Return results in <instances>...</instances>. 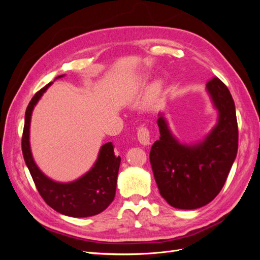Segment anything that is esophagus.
<instances>
[{"label": "esophagus", "instance_id": "1", "mask_svg": "<svg viewBox=\"0 0 260 260\" xmlns=\"http://www.w3.org/2000/svg\"><path fill=\"white\" fill-rule=\"evenodd\" d=\"M137 137L139 142L143 145H147L151 142V136H149V130L147 129V127L145 124H141L138 132H137Z\"/></svg>", "mask_w": 260, "mask_h": 260}]
</instances>
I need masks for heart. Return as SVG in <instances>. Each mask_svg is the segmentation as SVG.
<instances>
[{
  "label": "heart",
  "instance_id": "1",
  "mask_svg": "<svg viewBox=\"0 0 260 260\" xmlns=\"http://www.w3.org/2000/svg\"><path fill=\"white\" fill-rule=\"evenodd\" d=\"M158 90H159V85H158V84H155V85H154V88H153V92H154V93H156V92L158 91Z\"/></svg>",
  "mask_w": 260,
  "mask_h": 260
}]
</instances>
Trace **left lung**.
<instances>
[{
    "label": "left lung",
    "instance_id": "1",
    "mask_svg": "<svg viewBox=\"0 0 260 260\" xmlns=\"http://www.w3.org/2000/svg\"><path fill=\"white\" fill-rule=\"evenodd\" d=\"M206 86L219 111V120L204 142L180 144L164 118L157 120L160 138L151 148L149 161L160 195L175 208L195 209L214 200L237 157L239 130L231 93L217 77Z\"/></svg>",
    "mask_w": 260,
    "mask_h": 260
}]
</instances>
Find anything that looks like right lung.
I'll return each instance as SVG.
<instances>
[{
  "label": "right lung",
  "mask_w": 260,
  "mask_h": 260,
  "mask_svg": "<svg viewBox=\"0 0 260 260\" xmlns=\"http://www.w3.org/2000/svg\"><path fill=\"white\" fill-rule=\"evenodd\" d=\"M60 75L56 78L62 77ZM52 84L50 82L38 91L31 99L26 109L25 125H23L21 149L30 175L41 198L50 207L62 215L83 218L98 215L105 210L114 201L116 194L117 176L120 166V156L114 153V145L108 142L101 147L99 158L94 167L86 174L70 183L54 182L39 170L34 161L29 144V128L32 109L45 90Z\"/></svg>",
  "instance_id": "obj_1"
}]
</instances>
